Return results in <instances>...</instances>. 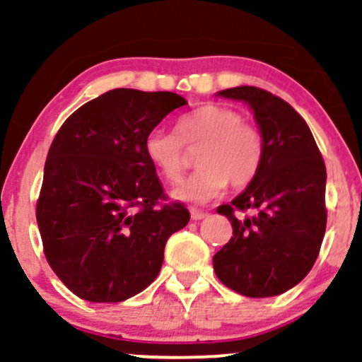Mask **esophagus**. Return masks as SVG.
I'll return each mask as SVG.
<instances>
[{
  "label": "esophagus",
  "mask_w": 362,
  "mask_h": 362,
  "mask_svg": "<svg viewBox=\"0 0 362 362\" xmlns=\"http://www.w3.org/2000/svg\"><path fill=\"white\" fill-rule=\"evenodd\" d=\"M191 218L192 221H202V218H204L206 217V211H203V210H199V208H191Z\"/></svg>",
  "instance_id": "34e87169"
}]
</instances>
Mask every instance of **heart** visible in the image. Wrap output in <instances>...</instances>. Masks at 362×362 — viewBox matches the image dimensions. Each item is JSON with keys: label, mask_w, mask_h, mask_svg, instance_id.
Returning <instances> with one entry per match:
<instances>
[{"label": "heart", "mask_w": 362, "mask_h": 362, "mask_svg": "<svg viewBox=\"0 0 362 362\" xmlns=\"http://www.w3.org/2000/svg\"><path fill=\"white\" fill-rule=\"evenodd\" d=\"M196 148V171L173 191V198L203 203L221 194L228 184H252L264 163V136L242 113L222 105H203L180 117L177 133L154 127L145 136V158L170 184L180 182L185 148Z\"/></svg>", "instance_id": "heart-1"}]
</instances>
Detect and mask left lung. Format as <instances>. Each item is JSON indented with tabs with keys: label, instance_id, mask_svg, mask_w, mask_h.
<instances>
[{
	"label": "left lung",
	"instance_id": "8db88e82",
	"mask_svg": "<svg viewBox=\"0 0 362 362\" xmlns=\"http://www.w3.org/2000/svg\"><path fill=\"white\" fill-rule=\"evenodd\" d=\"M218 94L250 105L266 151L255 180L217 208L233 236L214 255L215 275L247 298L282 294L319 257L327 222L326 164L308 124L282 98L254 86Z\"/></svg>",
	"mask_w": 362,
	"mask_h": 362
}]
</instances>
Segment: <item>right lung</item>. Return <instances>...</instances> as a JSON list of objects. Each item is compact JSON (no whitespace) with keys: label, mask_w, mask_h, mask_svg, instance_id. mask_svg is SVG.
Wrapping results in <instances>:
<instances>
[{"label":"right lung","mask_w":362,"mask_h":362,"mask_svg":"<svg viewBox=\"0 0 362 362\" xmlns=\"http://www.w3.org/2000/svg\"><path fill=\"white\" fill-rule=\"evenodd\" d=\"M187 101L175 93L112 89L57 131L36 202L43 254L78 298L119 303L159 275L164 245L191 218L168 202L145 136Z\"/></svg>","instance_id":"right-lung-1"}]
</instances>
